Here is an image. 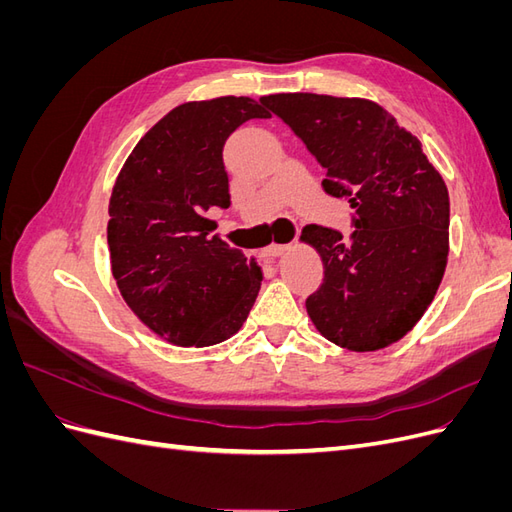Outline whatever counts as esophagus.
I'll list each match as a JSON object with an SVG mask.
<instances>
[{
  "mask_svg": "<svg viewBox=\"0 0 512 512\" xmlns=\"http://www.w3.org/2000/svg\"><path fill=\"white\" fill-rule=\"evenodd\" d=\"M286 252H290V245H282V243H273V245H269L267 250H262L260 252V256L265 258V260H275V258H280V256H284Z\"/></svg>",
  "mask_w": 512,
  "mask_h": 512,
  "instance_id": "1",
  "label": "esophagus"
}]
</instances>
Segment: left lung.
Segmentation results:
<instances>
[{"label":"left lung","mask_w":512,"mask_h":512,"mask_svg":"<svg viewBox=\"0 0 512 512\" xmlns=\"http://www.w3.org/2000/svg\"><path fill=\"white\" fill-rule=\"evenodd\" d=\"M260 102L284 119L327 168L322 185L348 196L354 232L309 224L301 241L324 265L305 301L322 337L352 352L399 342L423 318L448 262L451 203L421 141L365 98L273 94Z\"/></svg>","instance_id":"obj_1"}]
</instances>
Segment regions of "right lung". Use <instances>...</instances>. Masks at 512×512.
<instances>
[{"instance_id": "add662e5", "label": "right lung", "mask_w": 512, "mask_h": 512, "mask_svg": "<svg viewBox=\"0 0 512 512\" xmlns=\"http://www.w3.org/2000/svg\"><path fill=\"white\" fill-rule=\"evenodd\" d=\"M252 98L175 106L136 143L108 203V252L123 301L168 344L207 348L241 331L262 284L252 256L209 237L205 213L228 209L222 149L247 119H267Z\"/></svg>"}]
</instances>
